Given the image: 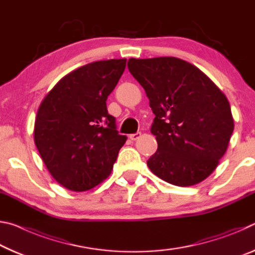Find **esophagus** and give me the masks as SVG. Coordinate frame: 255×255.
I'll use <instances>...</instances> for the list:
<instances>
[{"mask_svg": "<svg viewBox=\"0 0 255 255\" xmlns=\"http://www.w3.org/2000/svg\"><path fill=\"white\" fill-rule=\"evenodd\" d=\"M140 136H141L140 132H136V133H131V135H129V138H130L131 140H137Z\"/></svg>", "mask_w": 255, "mask_h": 255, "instance_id": "esophagus-1", "label": "esophagus"}]
</instances>
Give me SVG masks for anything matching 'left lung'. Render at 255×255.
<instances>
[{
  "instance_id": "1",
  "label": "left lung",
  "mask_w": 255,
  "mask_h": 255,
  "mask_svg": "<svg viewBox=\"0 0 255 255\" xmlns=\"http://www.w3.org/2000/svg\"><path fill=\"white\" fill-rule=\"evenodd\" d=\"M128 70L155 115L150 131L157 150L147 161L149 170L178 187L208 178L234 130L225 94L199 68L176 57L130 58Z\"/></svg>"
}]
</instances>
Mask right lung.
Listing matches in <instances>:
<instances>
[{"label":"right lung","mask_w":255,"mask_h":255,"mask_svg":"<svg viewBox=\"0 0 255 255\" xmlns=\"http://www.w3.org/2000/svg\"><path fill=\"white\" fill-rule=\"evenodd\" d=\"M126 62L86 64L60 79L40 103L34 144L51 176L68 190L86 191L106 180L126 143L106 103Z\"/></svg>","instance_id":"add662e5"}]
</instances>
